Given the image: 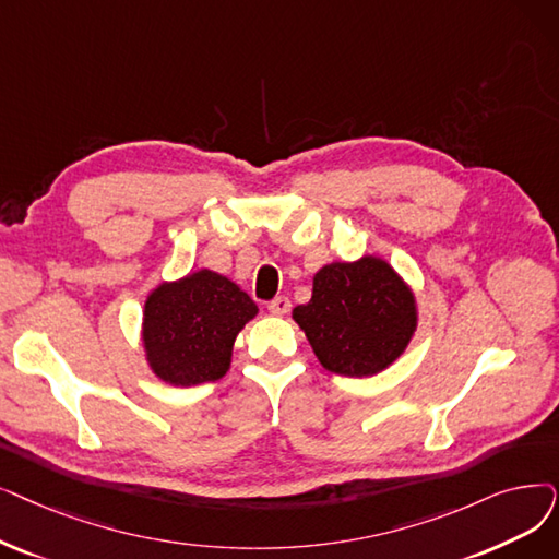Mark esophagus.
Wrapping results in <instances>:
<instances>
[{
  "label": "esophagus",
  "mask_w": 559,
  "mask_h": 559,
  "mask_svg": "<svg viewBox=\"0 0 559 559\" xmlns=\"http://www.w3.org/2000/svg\"><path fill=\"white\" fill-rule=\"evenodd\" d=\"M266 308H270V312H274V314H285V312H289V308H293V304H289L287 297H276L270 301V306Z\"/></svg>",
  "instance_id": "34e87169"
}]
</instances>
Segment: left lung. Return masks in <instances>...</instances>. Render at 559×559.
Returning <instances> with one entry per match:
<instances>
[{
  "label": "left lung",
  "instance_id": "8db88e82",
  "mask_svg": "<svg viewBox=\"0 0 559 559\" xmlns=\"http://www.w3.org/2000/svg\"><path fill=\"white\" fill-rule=\"evenodd\" d=\"M293 318L329 372L372 377L402 356L418 326V308L391 264L362 255L322 266L310 301Z\"/></svg>",
  "mask_w": 559,
  "mask_h": 559
}]
</instances>
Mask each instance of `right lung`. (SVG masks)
<instances>
[{"mask_svg":"<svg viewBox=\"0 0 559 559\" xmlns=\"http://www.w3.org/2000/svg\"><path fill=\"white\" fill-rule=\"evenodd\" d=\"M258 314L253 299L226 276L201 270L162 283L145 299L141 340L151 370L171 385L222 379L237 333Z\"/></svg>","mask_w":559,"mask_h":559,"instance_id":"add662e5","label":"right lung"}]
</instances>
